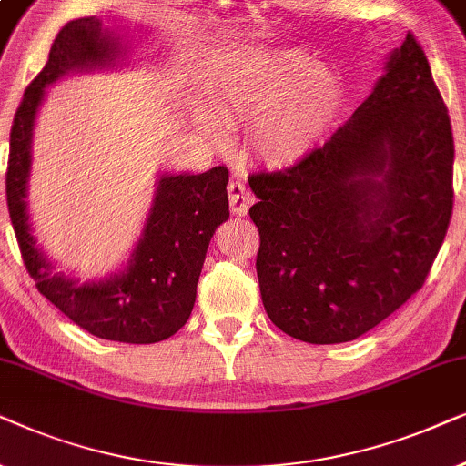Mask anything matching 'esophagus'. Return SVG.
<instances>
[{"label":"esophagus","mask_w":466,"mask_h":466,"mask_svg":"<svg viewBox=\"0 0 466 466\" xmlns=\"http://www.w3.org/2000/svg\"><path fill=\"white\" fill-rule=\"evenodd\" d=\"M228 194H229V207H232V213L243 217L249 213V207L253 202V196L249 187H247L245 178H232L228 185Z\"/></svg>","instance_id":"1"}]
</instances>
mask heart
I'll return each instance as SVG.
<instances>
[{"instance_id":"b5f03b06","label":"heart","mask_w":466,"mask_h":466,"mask_svg":"<svg viewBox=\"0 0 466 466\" xmlns=\"http://www.w3.org/2000/svg\"><path fill=\"white\" fill-rule=\"evenodd\" d=\"M343 91L318 61L298 53L259 57L221 93L219 113L232 126H256L251 151L288 170L302 164L337 121Z\"/></svg>"}]
</instances>
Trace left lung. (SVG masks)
Listing matches in <instances>:
<instances>
[{"instance_id":"obj_1","label":"left lung","mask_w":466,"mask_h":466,"mask_svg":"<svg viewBox=\"0 0 466 466\" xmlns=\"http://www.w3.org/2000/svg\"><path fill=\"white\" fill-rule=\"evenodd\" d=\"M451 177L448 106L407 35L324 147L294 168L249 177L272 324L305 343H347L405 305L443 245Z\"/></svg>"}]
</instances>
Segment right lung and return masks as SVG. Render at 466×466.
Returning <instances> with one entry per match:
<instances>
[{"label":"right lung","instance_id":"add662e5","mask_svg":"<svg viewBox=\"0 0 466 466\" xmlns=\"http://www.w3.org/2000/svg\"><path fill=\"white\" fill-rule=\"evenodd\" d=\"M121 53L119 38L96 16L76 18L59 31L46 66L25 89L12 123L5 198L25 268L40 294L93 337L147 345L172 337L189 319L208 243L217 226L229 217L226 166L202 175H161L127 266L89 283L53 270V262L31 232L25 200L31 138L45 89L70 72L115 66Z\"/></svg>","mask_w":466,"mask_h":466}]
</instances>
